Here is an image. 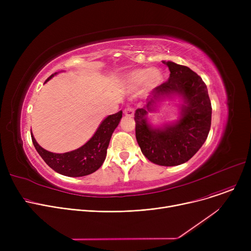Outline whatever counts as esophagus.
<instances>
[{"label": "esophagus", "mask_w": 251, "mask_h": 251, "mask_svg": "<svg viewBox=\"0 0 251 251\" xmlns=\"http://www.w3.org/2000/svg\"><path fill=\"white\" fill-rule=\"evenodd\" d=\"M124 115L127 117H132L134 115V110L131 109V108H126L124 110Z\"/></svg>", "instance_id": "obj_1"}]
</instances>
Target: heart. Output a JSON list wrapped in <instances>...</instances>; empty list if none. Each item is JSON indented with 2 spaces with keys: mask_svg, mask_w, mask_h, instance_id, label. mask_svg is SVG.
<instances>
[{
  "mask_svg": "<svg viewBox=\"0 0 251 251\" xmlns=\"http://www.w3.org/2000/svg\"><path fill=\"white\" fill-rule=\"evenodd\" d=\"M124 79L127 87L131 90H136L142 85L146 89L151 90L162 83L163 74L156 68L135 69L128 72Z\"/></svg>",
  "mask_w": 251,
  "mask_h": 251,
  "instance_id": "1",
  "label": "heart"
}]
</instances>
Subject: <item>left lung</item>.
<instances>
[{
  "label": "left lung",
  "instance_id": "left-lung-1",
  "mask_svg": "<svg viewBox=\"0 0 251 251\" xmlns=\"http://www.w3.org/2000/svg\"><path fill=\"white\" fill-rule=\"evenodd\" d=\"M170 70L168 81L155 87L147 104L134 114L138 146L148 159L160 166L186 163L199 151L207 138L212 123V103L201 76L186 66L165 62ZM180 96L183 100L180 118L164 127H152L147 115L166 97Z\"/></svg>",
  "mask_w": 251,
  "mask_h": 251
}]
</instances>
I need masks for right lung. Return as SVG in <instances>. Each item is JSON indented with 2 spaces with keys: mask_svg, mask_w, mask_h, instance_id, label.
<instances>
[{
  "mask_svg": "<svg viewBox=\"0 0 251 251\" xmlns=\"http://www.w3.org/2000/svg\"><path fill=\"white\" fill-rule=\"evenodd\" d=\"M56 74L50 75L46 82ZM121 118L122 111L108 116L100 123L94 136L85 144L75 151L65 153H55L46 151L36 142L32 133L31 139L36 151L50 168L64 176L82 177L96 172L102 165L107 155L110 139L114 130L120 123Z\"/></svg>",
  "mask_w": 251,
  "mask_h": 251,
  "instance_id": "1",
  "label": "right lung"
}]
</instances>
